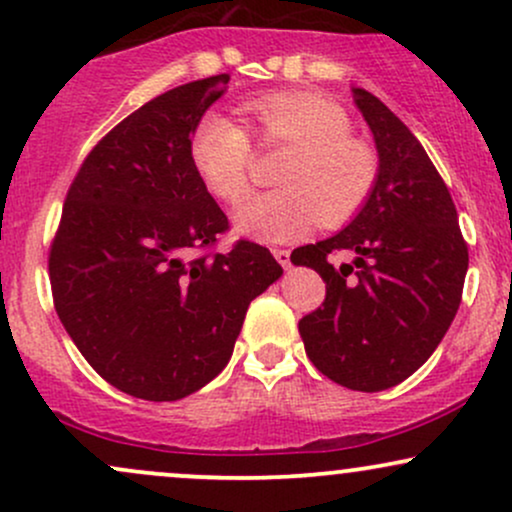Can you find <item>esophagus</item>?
<instances>
[{"label": "esophagus", "mask_w": 512, "mask_h": 512, "mask_svg": "<svg viewBox=\"0 0 512 512\" xmlns=\"http://www.w3.org/2000/svg\"><path fill=\"white\" fill-rule=\"evenodd\" d=\"M274 257L276 262L281 264V267H291V250H284V248H274Z\"/></svg>", "instance_id": "1"}]
</instances>
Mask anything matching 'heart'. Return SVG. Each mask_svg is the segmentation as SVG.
<instances>
[{"label": "heart", "instance_id": "1", "mask_svg": "<svg viewBox=\"0 0 512 512\" xmlns=\"http://www.w3.org/2000/svg\"><path fill=\"white\" fill-rule=\"evenodd\" d=\"M257 139L289 156L276 170L279 190L250 197L236 211V228L257 240H291L320 221L349 223L366 207L380 163L366 142L351 137V120L330 98L308 91H276L243 105ZM190 158L207 190L221 202H240L250 190L255 144L233 117L209 113L190 137Z\"/></svg>", "mask_w": 512, "mask_h": 512}]
</instances>
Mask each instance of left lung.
<instances>
[{
	"mask_svg": "<svg viewBox=\"0 0 512 512\" xmlns=\"http://www.w3.org/2000/svg\"><path fill=\"white\" fill-rule=\"evenodd\" d=\"M380 173L366 207L337 236L303 245L293 264L325 281V303L298 322L322 375L358 392L407 380L436 351L462 301L469 252L457 209L431 158L373 93L354 88ZM354 251V265L329 255Z\"/></svg>",
	"mask_w": 512,
	"mask_h": 512,
	"instance_id": "8db88e82",
	"label": "left lung"
}]
</instances>
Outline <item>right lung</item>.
<instances>
[{
  "mask_svg": "<svg viewBox=\"0 0 512 512\" xmlns=\"http://www.w3.org/2000/svg\"><path fill=\"white\" fill-rule=\"evenodd\" d=\"M228 74L170 88L91 149L50 245L55 310L91 368L127 395L175 402L226 368L252 298L281 264L228 219L190 158Z\"/></svg>",
  "mask_w": 512,
  "mask_h": 512,
  "instance_id": "add662e5",
  "label": "right lung"
}]
</instances>
